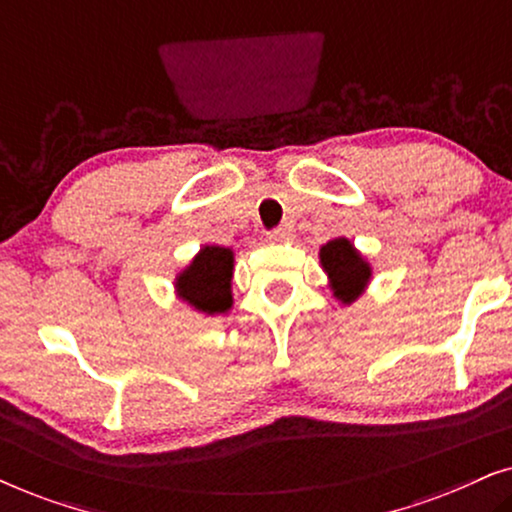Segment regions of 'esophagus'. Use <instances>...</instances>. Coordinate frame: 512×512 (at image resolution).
<instances>
[{
	"instance_id": "obj_1",
	"label": "esophagus",
	"mask_w": 512,
	"mask_h": 512,
	"mask_svg": "<svg viewBox=\"0 0 512 512\" xmlns=\"http://www.w3.org/2000/svg\"><path fill=\"white\" fill-rule=\"evenodd\" d=\"M268 240H270V242H286V240H291V228L279 226V228H275V230H270Z\"/></svg>"
}]
</instances>
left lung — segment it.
Instances as JSON below:
<instances>
[{
    "instance_id": "left-lung-1",
    "label": "left lung",
    "mask_w": 512,
    "mask_h": 512,
    "mask_svg": "<svg viewBox=\"0 0 512 512\" xmlns=\"http://www.w3.org/2000/svg\"><path fill=\"white\" fill-rule=\"evenodd\" d=\"M319 261L331 282L328 286H331L333 296L345 305H352L366 291L370 277H373L370 263L354 249L347 237L326 242L319 249Z\"/></svg>"
}]
</instances>
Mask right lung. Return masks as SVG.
Segmentation results:
<instances>
[{
	"label": "right lung",
	"instance_id": "right-lung-1",
	"mask_svg": "<svg viewBox=\"0 0 512 512\" xmlns=\"http://www.w3.org/2000/svg\"><path fill=\"white\" fill-rule=\"evenodd\" d=\"M233 265V251L207 244L198 251L191 265H186L177 275L174 282L177 296L207 317L228 312L233 305V291H230Z\"/></svg>",
	"mask_w": 512,
	"mask_h": 512
}]
</instances>
